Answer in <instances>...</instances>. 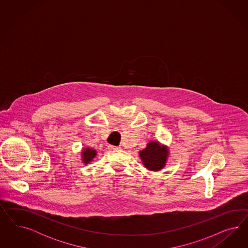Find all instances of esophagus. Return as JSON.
<instances>
[{"mask_svg":"<svg viewBox=\"0 0 248 248\" xmlns=\"http://www.w3.org/2000/svg\"><path fill=\"white\" fill-rule=\"evenodd\" d=\"M108 149L110 151H116L119 150L120 149V147L119 146H113V145H109L108 146Z\"/></svg>","mask_w":248,"mask_h":248,"instance_id":"34e87169","label":"esophagus"}]
</instances>
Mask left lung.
I'll return each mask as SVG.
<instances>
[{
  "label": "left lung",
  "instance_id": "8db88e82",
  "mask_svg": "<svg viewBox=\"0 0 248 248\" xmlns=\"http://www.w3.org/2000/svg\"><path fill=\"white\" fill-rule=\"evenodd\" d=\"M139 156L146 169L153 172H158L166 165L169 150L166 145L158 141H150L144 149L139 152Z\"/></svg>",
  "mask_w": 248,
  "mask_h": 248
}]
</instances>
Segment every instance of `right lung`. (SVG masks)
<instances>
[{"label": "right lung", "mask_w": 248, "mask_h": 248, "mask_svg": "<svg viewBox=\"0 0 248 248\" xmlns=\"http://www.w3.org/2000/svg\"><path fill=\"white\" fill-rule=\"evenodd\" d=\"M97 155V153L94 149L92 148H84L81 152V156H82V162L84 165H88L93 160V158Z\"/></svg>", "instance_id": "add662e5"}]
</instances>
